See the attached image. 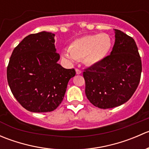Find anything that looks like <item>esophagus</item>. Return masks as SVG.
Wrapping results in <instances>:
<instances>
[{"mask_svg":"<svg viewBox=\"0 0 149 149\" xmlns=\"http://www.w3.org/2000/svg\"><path fill=\"white\" fill-rule=\"evenodd\" d=\"M76 74H78V75L81 74V73H82L81 70L80 69H79V68H76Z\"/></svg>","mask_w":149,"mask_h":149,"instance_id":"1","label":"esophagus"}]
</instances>
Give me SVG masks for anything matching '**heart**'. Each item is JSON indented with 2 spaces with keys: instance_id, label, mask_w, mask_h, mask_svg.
I'll list each match as a JSON object with an SVG mask.
<instances>
[{
  "instance_id": "obj_1",
  "label": "heart",
  "mask_w": 149,
  "mask_h": 149,
  "mask_svg": "<svg viewBox=\"0 0 149 149\" xmlns=\"http://www.w3.org/2000/svg\"><path fill=\"white\" fill-rule=\"evenodd\" d=\"M112 47V40L108 34H88L73 40L63 55L70 61L84 59L86 65H94L107 56Z\"/></svg>"
}]
</instances>
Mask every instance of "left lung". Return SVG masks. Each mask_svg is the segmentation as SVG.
<instances>
[{"label": "left lung", "mask_w": 149, "mask_h": 149, "mask_svg": "<svg viewBox=\"0 0 149 149\" xmlns=\"http://www.w3.org/2000/svg\"><path fill=\"white\" fill-rule=\"evenodd\" d=\"M114 30L115 42L110 55L83 73L87 99L101 109L128 101L139 86L142 71L135 40L120 30Z\"/></svg>", "instance_id": "obj_1"}]
</instances>
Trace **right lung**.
Returning <instances> with one entry per match:
<instances>
[{"label":"right lung","mask_w":149,"mask_h":149,"mask_svg":"<svg viewBox=\"0 0 149 149\" xmlns=\"http://www.w3.org/2000/svg\"><path fill=\"white\" fill-rule=\"evenodd\" d=\"M55 34L41 31L25 37L13 49L7 67V80L19 104L32 112H47L62 102L73 68L58 63L60 55Z\"/></svg>","instance_id":"obj_1"}]
</instances>
